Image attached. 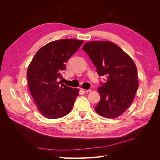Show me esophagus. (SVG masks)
Masks as SVG:
<instances>
[{
    "label": "esophagus",
    "mask_w": 160,
    "mask_h": 160,
    "mask_svg": "<svg viewBox=\"0 0 160 160\" xmlns=\"http://www.w3.org/2000/svg\"><path fill=\"white\" fill-rule=\"evenodd\" d=\"M81 91H83L84 93H89V92L91 91V89H83V88H81Z\"/></svg>",
    "instance_id": "obj_1"
}]
</instances>
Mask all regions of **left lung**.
<instances>
[{
	"instance_id": "8db88e82",
	"label": "left lung",
	"mask_w": 160,
	"mask_h": 160,
	"mask_svg": "<svg viewBox=\"0 0 160 160\" xmlns=\"http://www.w3.org/2000/svg\"><path fill=\"white\" fill-rule=\"evenodd\" d=\"M82 49L90 57L98 75L108 78L107 82L98 88L101 99L95 111L106 118L119 117L132 104L138 89V70L134 61L110 41L86 42Z\"/></svg>"
}]
</instances>
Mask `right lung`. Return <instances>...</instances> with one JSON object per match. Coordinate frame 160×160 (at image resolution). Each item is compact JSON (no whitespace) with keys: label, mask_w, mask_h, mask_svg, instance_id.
<instances>
[{"label":"right lung","mask_w":160,"mask_h":160,"mask_svg":"<svg viewBox=\"0 0 160 160\" xmlns=\"http://www.w3.org/2000/svg\"><path fill=\"white\" fill-rule=\"evenodd\" d=\"M83 41L60 39L47 43L34 56L27 69L30 93L38 111L48 119H58L70 113L79 90L61 83L65 63Z\"/></svg>","instance_id":"right-lung-1"}]
</instances>
